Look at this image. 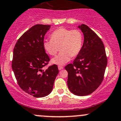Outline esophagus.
Here are the masks:
<instances>
[{"label": "esophagus", "instance_id": "obj_1", "mask_svg": "<svg viewBox=\"0 0 121 121\" xmlns=\"http://www.w3.org/2000/svg\"><path fill=\"white\" fill-rule=\"evenodd\" d=\"M58 68H59V69L60 70H61V69H63L64 68L62 67V66H58Z\"/></svg>", "mask_w": 121, "mask_h": 121}]
</instances>
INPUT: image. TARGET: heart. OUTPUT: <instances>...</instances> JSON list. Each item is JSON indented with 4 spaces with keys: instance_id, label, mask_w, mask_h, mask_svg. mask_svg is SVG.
Here are the masks:
<instances>
[{
    "instance_id": "heart-1",
    "label": "heart",
    "mask_w": 121,
    "mask_h": 121,
    "mask_svg": "<svg viewBox=\"0 0 121 121\" xmlns=\"http://www.w3.org/2000/svg\"><path fill=\"white\" fill-rule=\"evenodd\" d=\"M82 44L83 35L80 30L60 27L51 34V40H44L43 44L45 52L51 56H55L60 48L61 52L52 60V63L61 66L78 55Z\"/></svg>"
}]
</instances>
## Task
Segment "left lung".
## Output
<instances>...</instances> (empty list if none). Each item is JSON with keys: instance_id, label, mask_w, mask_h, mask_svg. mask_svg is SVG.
Wrapping results in <instances>:
<instances>
[{"instance_id": "obj_1", "label": "left lung", "mask_w": 121, "mask_h": 121, "mask_svg": "<svg viewBox=\"0 0 121 121\" xmlns=\"http://www.w3.org/2000/svg\"><path fill=\"white\" fill-rule=\"evenodd\" d=\"M84 34L82 49L72 64L65 66L68 88L72 93L85 96L92 93L104 80L108 59L102 41L88 26H78Z\"/></svg>"}]
</instances>
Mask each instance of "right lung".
Wrapping results in <instances>:
<instances>
[{
    "label": "right lung",
    "mask_w": 121,
    "mask_h": 121,
    "mask_svg": "<svg viewBox=\"0 0 121 121\" xmlns=\"http://www.w3.org/2000/svg\"><path fill=\"white\" fill-rule=\"evenodd\" d=\"M50 27L34 26L18 39L13 49L12 68L18 85L35 97H43L51 93L59 72L56 64L43 69L50 60L43 44Z\"/></svg>",
    "instance_id": "add662e5"
}]
</instances>
